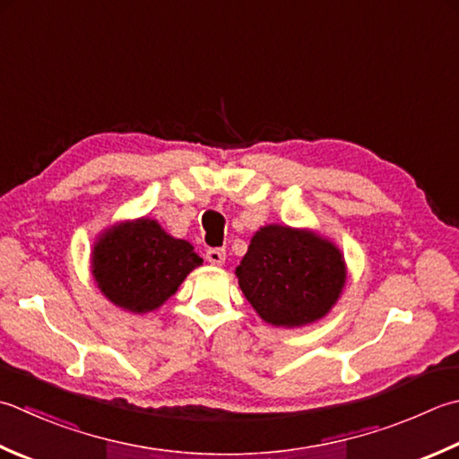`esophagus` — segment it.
I'll return each instance as SVG.
<instances>
[{
	"instance_id": "34e87169",
	"label": "esophagus",
	"mask_w": 459,
	"mask_h": 459,
	"mask_svg": "<svg viewBox=\"0 0 459 459\" xmlns=\"http://www.w3.org/2000/svg\"><path fill=\"white\" fill-rule=\"evenodd\" d=\"M224 258H227V253H224V248H211L209 253H206V260H209L212 266H222Z\"/></svg>"
}]
</instances>
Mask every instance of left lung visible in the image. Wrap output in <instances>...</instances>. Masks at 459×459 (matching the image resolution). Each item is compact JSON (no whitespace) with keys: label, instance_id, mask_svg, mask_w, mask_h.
Listing matches in <instances>:
<instances>
[{"label":"left lung","instance_id":"8db88e82","mask_svg":"<svg viewBox=\"0 0 459 459\" xmlns=\"http://www.w3.org/2000/svg\"><path fill=\"white\" fill-rule=\"evenodd\" d=\"M235 274L266 325L302 328L336 307L348 268L342 250L328 237L273 222L255 232Z\"/></svg>","mask_w":459,"mask_h":459}]
</instances>
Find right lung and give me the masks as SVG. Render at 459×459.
I'll return each mask as SVG.
<instances>
[{
	"instance_id": "add662e5",
	"label": "right lung",
	"mask_w": 459,
	"mask_h": 459,
	"mask_svg": "<svg viewBox=\"0 0 459 459\" xmlns=\"http://www.w3.org/2000/svg\"><path fill=\"white\" fill-rule=\"evenodd\" d=\"M203 258L188 240L170 237L159 221L141 217L103 229L91 248V276L107 300L125 312L163 307Z\"/></svg>"
}]
</instances>
